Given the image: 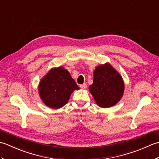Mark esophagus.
<instances>
[{
	"mask_svg": "<svg viewBox=\"0 0 159 159\" xmlns=\"http://www.w3.org/2000/svg\"><path fill=\"white\" fill-rule=\"evenodd\" d=\"M80 88H81V89H85L86 87H87V84L86 83H83V84H82V85H80Z\"/></svg>",
	"mask_w": 159,
	"mask_h": 159,
	"instance_id": "1",
	"label": "esophagus"
}]
</instances>
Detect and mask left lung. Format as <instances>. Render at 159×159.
I'll return each instance as SVG.
<instances>
[{"instance_id":"8db88e82","label":"left lung","mask_w":159,"mask_h":159,"mask_svg":"<svg viewBox=\"0 0 159 159\" xmlns=\"http://www.w3.org/2000/svg\"><path fill=\"white\" fill-rule=\"evenodd\" d=\"M89 90L98 106L113 107L121 99L124 83L120 74L109 63L97 66L93 71V81Z\"/></svg>"}]
</instances>
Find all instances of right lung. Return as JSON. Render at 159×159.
Masks as SVG:
<instances>
[{
  "label": "right lung",
  "mask_w": 159,
  "mask_h": 159,
  "mask_svg": "<svg viewBox=\"0 0 159 159\" xmlns=\"http://www.w3.org/2000/svg\"><path fill=\"white\" fill-rule=\"evenodd\" d=\"M79 89L70 72L62 66L50 70L40 80L38 86L43 102L55 109L66 105L74 91Z\"/></svg>",
  "instance_id": "obj_1"
}]
</instances>
